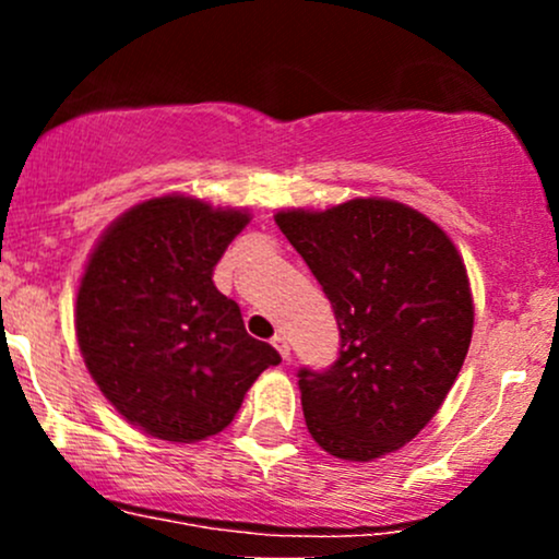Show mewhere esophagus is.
<instances>
[{"instance_id": "34e87169", "label": "esophagus", "mask_w": 559, "mask_h": 559, "mask_svg": "<svg viewBox=\"0 0 559 559\" xmlns=\"http://www.w3.org/2000/svg\"><path fill=\"white\" fill-rule=\"evenodd\" d=\"M271 344L275 346V349H278V355L284 357V360H288V357H292V349H288L286 336H281V333H278V336H273V338H271Z\"/></svg>"}]
</instances>
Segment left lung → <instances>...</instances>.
<instances>
[{
  "mask_svg": "<svg viewBox=\"0 0 559 559\" xmlns=\"http://www.w3.org/2000/svg\"><path fill=\"white\" fill-rule=\"evenodd\" d=\"M275 223L329 297L342 349L299 370L307 431L333 457L368 463L413 441L457 381L473 297L449 236L407 204L349 199Z\"/></svg>",
  "mask_w": 559,
  "mask_h": 559,
  "instance_id": "1",
  "label": "left lung"
}]
</instances>
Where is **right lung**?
<instances>
[{
	"label": "right lung",
	"instance_id": "add662e5",
	"mask_svg": "<svg viewBox=\"0 0 559 559\" xmlns=\"http://www.w3.org/2000/svg\"><path fill=\"white\" fill-rule=\"evenodd\" d=\"M249 215L157 197L120 215L88 258L75 299L81 355L131 426L199 441L228 426L281 355L243 329L213 271Z\"/></svg>",
	"mask_w": 559,
	"mask_h": 559
}]
</instances>
